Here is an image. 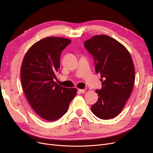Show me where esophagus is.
<instances>
[{
	"label": "esophagus",
	"instance_id": "1",
	"mask_svg": "<svg viewBox=\"0 0 153 153\" xmlns=\"http://www.w3.org/2000/svg\"><path fill=\"white\" fill-rule=\"evenodd\" d=\"M87 91L86 88H83V89H79L78 90V92H80L81 93H84L85 91Z\"/></svg>",
	"mask_w": 153,
	"mask_h": 153
}]
</instances>
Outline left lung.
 Returning <instances> with one entry per match:
<instances>
[{"label": "left lung", "mask_w": 153, "mask_h": 153, "mask_svg": "<svg viewBox=\"0 0 153 153\" xmlns=\"http://www.w3.org/2000/svg\"><path fill=\"white\" fill-rule=\"evenodd\" d=\"M84 47L92 56L102 82V88L96 91L98 101L91 106L92 111L102 120L114 118L122 111L134 85L131 56L122 44L106 35L94 36Z\"/></svg>", "instance_id": "8db88e82"}]
</instances>
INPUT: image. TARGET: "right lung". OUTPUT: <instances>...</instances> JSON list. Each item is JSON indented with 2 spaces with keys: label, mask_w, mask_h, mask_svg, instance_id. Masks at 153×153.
Wrapping results in <instances>:
<instances>
[{
  "label": "right lung",
  "mask_w": 153,
  "mask_h": 153,
  "mask_svg": "<svg viewBox=\"0 0 153 153\" xmlns=\"http://www.w3.org/2000/svg\"><path fill=\"white\" fill-rule=\"evenodd\" d=\"M71 40L47 37L34 44L26 52L21 70L25 96L39 117L55 121L67 111L76 94L75 88H65L54 81L60 67L62 51Z\"/></svg>",
  "instance_id": "obj_1"
}]
</instances>
